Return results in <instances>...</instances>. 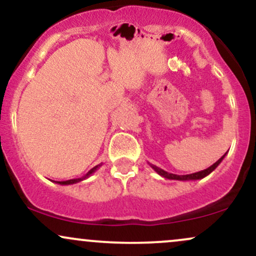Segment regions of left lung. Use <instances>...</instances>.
<instances>
[{"label":"left lung","mask_w":256,"mask_h":256,"mask_svg":"<svg viewBox=\"0 0 256 256\" xmlns=\"http://www.w3.org/2000/svg\"><path fill=\"white\" fill-rule=\"evenodd\" d=\"M226 152L224 155H222V158H219L218 161H216V164H213L212 166H210L208 168L204 170V171H200V172H195V173H192V174H184V176H179V174H173V173H170V172H166L164 171L162 168H160V167L155 166V165H152V164H149V165L152 166V168L154 170L155 172L158 173V174H160L161 177L166 178V179H173V180H198V179H202L204 177H207L208 174H210L216 168L220 165V162L222 161V158H225Z\"/></svg>","instance_id":"obj_1"}]
</instances>
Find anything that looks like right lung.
Instances as JSON below:
<instances>
[{"instance_id": "1", "label": "right lung", "mask_w": 256, "mask_h": 256, "mask_svg": "<svg viewBox=\"0 0 256 256\" xmlns=\"http://www.w3.org/2000/svg\"><path fill=\"white\" fill-rule=\"evenodd\" d=\"M101 166V164H100V165H98V166H95L94 167V168H91L89 172L86 173V174L84 176V177H82V178H76V179H70V180H64V182H55V183H58V184H60V185H70V184H76V183H79V182H82V180H84V179H86V178H89L91 174H94V173H95L96 171H98V167Z\"/></svg>"}]
</instances>
